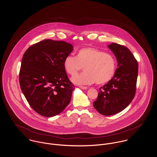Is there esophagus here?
Returning <instances> with one entry per match:
<instances>
[{
	"label": "esophagus",
	"instance_id": "esophagus-1",
	"mask_svg": "<svg viewBox=\"0 0 157 157\" xmlns=\"http://www.w3.org/2000/svg\"><path fill=\"white\" fill-rule=\"evenodd\" d=\"M80 88H81L82 90H87L88 89V88L86 86H80Z\"/></svg>",
	"mask_w": 157,
	"mask_h": 157
}]
</instances>
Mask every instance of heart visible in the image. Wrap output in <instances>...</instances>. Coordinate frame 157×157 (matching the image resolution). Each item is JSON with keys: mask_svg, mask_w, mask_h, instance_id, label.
Returning a JSON list of instances; mask_svg holds the SVG:
<instances>
[{"mask_svg": "<svg viewBox=\"0 0 157 157\" xmlns=\"http://www.w3.org/2000/svg\"><path fill=\"white\" fill-rule=\"evenodd\" d=\"M63 67L69 75H75L82 67L85 72L71 78L77 85H90L96 82L103 84L112 78L115 74L117 61L109 53L92 47H86L79 49L76 57L67 56L63 62Z\"/></svg>", "mask_w": 157, "mask_h": 157, "instance_id": "heart-1", "label": "heart"}]
</instances>
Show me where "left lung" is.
<instances>
[{"instance_id": "1", "label": "left lung", "mask_w": 157, "mask_h": 157, "mask_svg": "<svg viewBox=\"0 0 157 157\" xmlns=\"http://www.w3.org/2000/svg\"><path fill=\"white\" fill-rule=\"evenodd\" d=\"M118 63L113 77L101 87L93 106L103 115H112L124 110L132 101L136 91L138 63L130 50L115 43L108 45Z\"/></svg>"}]
</instances>
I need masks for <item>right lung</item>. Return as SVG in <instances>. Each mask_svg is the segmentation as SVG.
Wrapping results in <instances>:
<instances>
[{"mask_svg": "<svg viewBox=\"0 0 157 157\" xmlns=\"http://www.w3.org/2000/svg\"><path fill=\"white\" fill-rule=\"evenodd\" d=\"M72 45L47 39L30 46L23 54L19 73L21 88L31 107L52 117L69 105L74 86L63 67Z\"/></svg>", "mask_w": 157, "mask_h": 157, "instance_id": "1", "label": "right lung"}]
</instances>
